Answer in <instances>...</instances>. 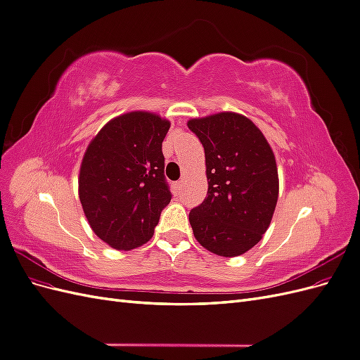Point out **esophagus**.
Masks as SVG:
<instances>
[{"mask_svg": "<svg viewBox=\"0 0 360 360\" xmlns=\"http://www.w3.org/2000/svg\"><path fill=\"white\" fill-rule=\"evenodd\" d=\"M181 188H183V181L181 180L176 181V183L172 184V191H174V193H176V195H179L181 192Z\"/></svg>", "mask_w": 360, "mask_h": 360, "instance_id": "34e87169", "label": "esophagus"}]
</instances>
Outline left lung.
<instances>
[{"mask_svg":"<svg viewBox=\"0 0 360 360\" xmlns=\"http://www.w3.org/2000/svg\"><path fill=\"white\" fill-rule=\"evenodd\" d=\"M188 127L205 153L209 191L189 222L198 243L221 257L242 255L267 231L278 202L275 155L245 115L219 112L192 118Z\"/></svg>","mask_w":360,"mask_h":360,"instance_id":"8db88e82","label":"left lung"}]
</instances>
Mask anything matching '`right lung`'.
<instances>
[{
	"mask_svg": "<svg viewBox=\"0 0 360 360\" xmlns=\"http://www.w3.org/2000/svg\"><path fill=\"white\" fill-rule=\"evenodd\" d=\"M169 126L156 114L127 112L108 122L86 147L79 200L91 230L114 249L147 243L171 201L162 153Z\"/></svg>",
	"mask_w": 360,
	"mask_h": 360,
	"instance_id": "1",
	"label": "right lung"
}]
</instances>
